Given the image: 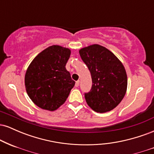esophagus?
Segmentation results:
<instances>
[{
  "label": "esophagus",
  "mask_w": 154,
  "mask_h": 154,
  "mask_svg": "<svg viewBox=\"0 0 154 154\" xmlns=\"http://www.w3.org/2000/svg\"><path fill=\"white\" fill-rule=\"evenodd\" d=\"M79 80H77V82H75V87L76 88H77L79 86Z\"/></svg>",
  "instance_id": "esophagus-1"
}]
</instances>
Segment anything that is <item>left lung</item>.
I'll use <instances>...</instances> for the list:
<instances>
[{
    "instance_id": "left-lung-1",
    "label": "left lung",
    "mask_w": 154,
    "mask_h": 154,
    "mask_svg": "<svg viewBox=\"0 0 154 154\" xmlns=\"http://www.w3.org/2000/svg\"><path fill=\"white\" fill-rule=\"evenodd\" d=\"M91 74L93 85L85 94L88 105L95 112L105 113L122 100L128 88V76L121 61L106 48L94 44L79 51Z\"/></svg>"
}]
</instances>
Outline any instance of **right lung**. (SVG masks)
<instances>
[{
	"label": "right lung",
	"instance_id": "right-lung-1",
	"mask_svg": "<svg viewBox=\"0 0 154 154\" xmlns=\"http://www.w3.org/2000/svg\"><path fill=\"white\" fill-rule=\"evenodd\" d=\"M70 55L69 48L54 45L41 51L29 65L24 85L29 98L38 107L54 111L66 101L75 84L66 69Z\"/></svg>",
	"mask_w": 154,
	"mask_h": 154
}]
</instances>
